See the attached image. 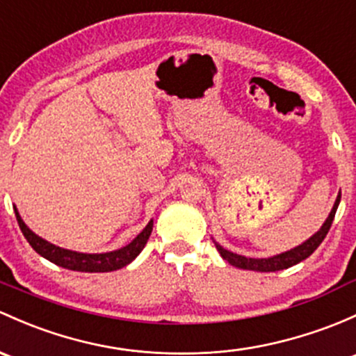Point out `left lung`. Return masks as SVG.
<instances>
[{
    "instance_id": "left-lung-1",
    "label": "left lung",
    "mask_w": 356,
    "mask_h": 356,
    "mask_svg": "<svg viewBox=\"0 0 356 356\" xmlns=\"http://www.w3.org/2000/svg\"><path fill=\"white\" fill-rule=\"evenodd\" d=\"M339 201H341V191H339L338 197H336V201H334V207H332L331 213H329V216L326 218V222L323 223V227H321L319 230L312 235V237H309L305 242H302L300 245L293 247V249L286 250V252L276 254V256L245 257V256H241V254L230 252V250H227L225 247L220 245L218 242H215V241L213 242H215L216 250L220 252V256H222L228 264H232V266H235V268L249 269V271H259V273L280 271V269L291 268V266H295V264L300 263V261L307 259V257H309L310 254H312L314 250L321 245V242L324 241V237L327 235L329 228H331V223H332V220H334V215H336V209H338V207H339Z\"/></svg>"
}]
</instances>
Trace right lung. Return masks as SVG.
<instances>
[{"label": "right lung", "instance_id": "add662e5", "mask_svg": "<svg viewBox=\"0 0 356 356\" xmlns=\"http://www.w3.org/2000/svg\"><path fill=\"white\" fill-rule=\"evenodd\" d=\"M15 209V216H17L18 227H20L22 234L27 238V242L32 245V249L42 257H46L51 263L58 264V266L71 269V271H81V273H109L128 266L138 257V254L143 250L147 245L149 234L153 230V220H149L148 225L129 242L128 245L121 247V249L111 250V252H100V254H87V252H76V250L63 249V247L51 244V242L44 241L37 234H33L30 228L25 225L22 220L20 213L17 208Z\"/></svg>", "mask_w": 356, "mask_h": 356}]
</instances>
